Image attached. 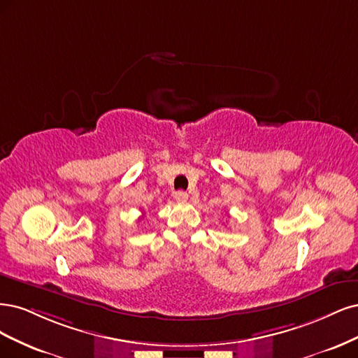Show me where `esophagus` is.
Returning a JSON list of instances; mask_svg holds the SVG:
<instances>
[{"instance_id":"1","label":"esophagus","mask_w":358,"mask_h":358,"mask_svg":"<svg viewBox=\"0 0 358 358\" xmlns=\"http://www.w3.org/2000/svg\"><path fill=\"white\" fill-rule=\"evenodd\" d=\"M174 198H176V201H178V202H186V201L189 199V194H187V192L178 190V192H176Z\"/></svg>"}]
</instances>
